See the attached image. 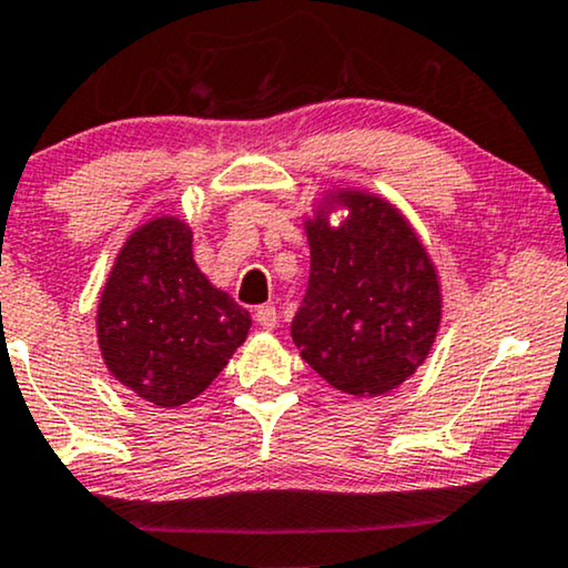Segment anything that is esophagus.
<instances>
[{"label": "esophagus", "instance_id": "obj_1", "mask_svg": "<svg viewBox=\"0 0 568 568\" xmlns=\"http://www.w3.org/2000/svg\"><path fill=\"white\" fill-rule=\"evenodd\" d=\"M254 320H256V325H260L262 329H275V325H277V308L272 306V304H264V306H260L254 312Z\"/></svg>", "mask_w": 568, "mask_h": 568}]
</instances>
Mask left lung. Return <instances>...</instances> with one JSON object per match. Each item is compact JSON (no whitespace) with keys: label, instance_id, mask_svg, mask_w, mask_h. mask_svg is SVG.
I'll list each match as a JSON object with an SVG mask.
<instances>
[{"label":"left lung","instance_id":"8db88e82","mask_svg":"<svg viewBox=\"0 0 568 568\" xmlns=\"http://www.w3.org/2000/svg\"><path fill=\"white\" fill-rule=\"evenodd\" d=\"M347 220L328 225L332 204ZM312 272L291 322L301 358L348 396H383L412 377L440 327V280L390 201L364 191H333L306 220Z\"/></svg>","mask_w":568,"mask_h":568}]
</instances>
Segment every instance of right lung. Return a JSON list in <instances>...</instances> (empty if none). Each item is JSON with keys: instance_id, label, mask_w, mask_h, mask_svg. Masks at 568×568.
<instances>
[{"instance_id": "add662e5", "label": "right lung", "mask_w": 568, "mask_h": 568, "mask_svg": "<svg viewBox=\"0 0 568 568\" xmlns=\"http://www.w3.org/2000/svg\"><path fill=\"white\" fill-rule=\"evenodd\" d=\"M183 220H149L128 235L97 312L114 379L162 408L189 404L246 341L251 317L193 262Z\"/></svg>"}]
</instances>
